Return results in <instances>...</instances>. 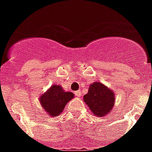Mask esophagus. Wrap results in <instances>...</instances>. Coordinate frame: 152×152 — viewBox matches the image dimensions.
Instances as JSON below:
<instances>
[{
    "instance_id": "esophagus-1",
    "label": "esophagus",
    "mask_w": 152,
    "mask_h": 152,
    "mask_svg": "<svg viewBox=\"0 0 152 152\" xmlns=\"http://www.w3.org/2000/svg\"><path fill=\"white\" fill-rule=\"evenodd\" d=\"M75 95L76 97H81V91H75Z\"/></svg>"
}]
</instances>
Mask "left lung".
Instances as JSON below:
<instances>
[{"instance_id":"obj_1","label":"left lung","mask_w":152,"mask_h":152,"mask_svg":"<svg viewBox=\"0 0 152 152\" xmlns=\"http://www.w3.org/2000/svg\"><path fill=\"white\" fill-rule=\"evenodd\" d=\"M83 101L93 114L102 118L109 114L114 106L115 95L113 90L100 82H94L83 96Z\"/></svg>"}]
</instances>
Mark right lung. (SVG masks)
<instances>
[{
    "instance_id": "obj_1",
    "label": "right lung",
    "mask_w": 152,
    "mask_h": 152,
    "mask_svg": "<svg viewBox=\"0 0 152 152\" xmlns=\"http://www.w3.org/2000/svg\"><path fill=\"white\" fill-rule=\"evenodd\" d=\"M73 98V93L65 91L61 85L53 84L39 96V102L47 114L55 117L63 112L66 104Z\"/></svg>"
}]
</instances>
